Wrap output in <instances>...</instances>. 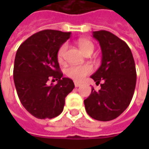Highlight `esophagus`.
I'll list each match as a JSON object with an SVG mask.
<instances>
[{
	"instance_id": "34e87169",
	"label": "esophagus",
	"mask_w": 149,
	"mask_h": 149,
	"mask_svg": "<svg viewBox=\"0 0 149 149\" xmlns=\"http://www.w3.org/2000/svg\"><path fill=\"white\" fill-rule=\"evenodd\" d=\"M74 84H75V87H80V86L81 85V83H79V82H77V81H75Z\"/></svg>"
}]
</instances>
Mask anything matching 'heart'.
Segmentation results:
<instances>
[{
  "instance_id": "1",
  "label": "heart",
  "mask_w": 149,
  "mask_h": 149,
  "mask_svg": "<svg viewBox=\"0 0 149 149\" xmlns=\"http://www.w3.org/2000/svg\"><path fill=\"white\" fill-rule=\"evenodd\" d=\"M77 45L84 55L93 52V43L88 40L79 39L77 40ZM67 49H68L67 44H63L60 47L57 52V60L59 62H63ZM91 72H92V68L89 65H71L66 68V74L72 79L77 81L83 80Z\"/></svg>"
}]
</instances>
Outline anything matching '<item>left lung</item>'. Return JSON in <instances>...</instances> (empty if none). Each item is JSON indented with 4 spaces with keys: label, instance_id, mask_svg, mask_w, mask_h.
I'll return each instance as SVG.
<instances>
[{
    "label": "left lung",
    "instance_id": "obj_1",
    "mask_svg": "<svg viewBox=\"0 0 149 149\" xmlns=\"http://www.w3.org/2000/svg\"><path fill=\"white\" fill-rule=\"evenodd\" d=\"M100 43L101 65L91 76L100 89L92 88L89 97L84 100L85 110L92 118L109 121L118 117L131 102L134 94L136 72L131 49L128 45L109 31L93 33Z\"/></svg>",
    "mask_w": 149,
    "mask_h": 149
}]
</instances>
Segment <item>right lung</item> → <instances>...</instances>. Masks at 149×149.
<instances>
[{
    "instance_id": "obj_1",
    "label": "right lung",
    "mask_w": 149,
    "mask_h": 149,
    "mask_svg": "<svg viewBox=\"0 0 149 149\" xmlns=\"http://www.w3.org/2000/svg\"><path fill=\"white\" fill-rule=\"evenodd\" d=\"M71 33L45 29L32 35L18 48L14 61L13 80L22 105L38 119L59 116L65 97L74 88L71 79L63 77L57 60L60 47ZM50 78L58 81L47 84Z\"/></svg>"
}]
</instances>
